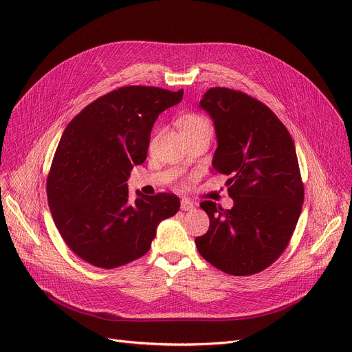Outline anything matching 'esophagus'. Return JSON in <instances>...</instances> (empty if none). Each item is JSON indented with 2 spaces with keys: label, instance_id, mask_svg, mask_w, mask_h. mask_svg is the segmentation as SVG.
Instances as JSON below:
<instances>
[{
  "label": "esophagus",
  "instance_id": "esophagus-1",
  "mask_svg": "<svg viewBox=\"0 0 352 352\" xmlns=\"http://www.w3.org/2000/svg\"><path fill=\"white\" fill-rule=\"evenodd\" d=\"M181 210H182V211H190V210H194L192 201H191V199H188V198H182V199H181Z\"/></svg>",
  "mask_w": 352,
  "mask_h": 352
}]
</instances>
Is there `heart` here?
I'll return each instance as SVG.
<instances>
[{
    "label": "heart",
    "instance_id": "obj_1",
    "mask_svg": "<svg viewBox=\"0 0 352 352\" xmlns=\"http://www.w3.org/2000/svg\"><path fill=\"white\" fill-rule=\"evenodd\" d=\"M181 131L182 133H197V131H207L211 133V124L208 118L199 114H188L181 121Z\"/></svg>",
    "mask_w": 352,
    "mask_h": 352
}]
</instances>
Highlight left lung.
Segmentation results:
<instances>
[{
    "instance_id": "8db88e82",
    "label": "left lung",
    "mask_w": 352,
    "mask_h": 352,
    "mask_svg": "<svg viewBox=\"0 0 352 352\" xmlns=\"http://www.w3.org/2000/svg\"><path fill=\"white\" fill-rule=\"evenodd\" d=\"M199 107L214 121L212 168L228 175L234 201L224 210L201 202L208 231L195 238L201 256L230 275L268 268L287 248L302 210L304 184L294 141L272 111L243 91L210 88Z\"/></svg>"
}]
</instances>
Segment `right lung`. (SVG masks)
I'll return each instance as SVG.
<instances>
[{
  "label": "right lung",
  "instance_id": "add662e5",
  "mask_svg": "<svg viewBox=\"0 0 352 352\" xmlns=\"http://www.w3.org/2000/svg\"><path fill=\"white\" fill-rule=\"evenodd\" d=\"M184 91L128 85L87 105L67 125L47 179L48 206L65 244L98 268H117L151 248L162 219L179 199L137 191L126 181L145 161L158 116L182 100Z\"/></svg>",
  "mask_w": 352,
  "mask_h": 352
}]
</instances>
